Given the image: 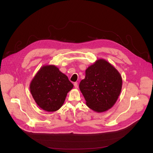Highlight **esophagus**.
Returning a JSON list of instances; mask_svg holds the SVG:
<instances>
[{"label":"esophagus","mask_w":153,"mask_h":153,"mask_svg":"<svg viewBox=\"0 0 153 153\" xmlns=\"http://www.w3.org/2000/svg\"><path fill=\"white\" fill-rule=\"evenodd\" d=\"M74 87L75 88L77 89V88H78V87H79V86H78V83H77V82H75L74 83Z\"/></svg>","instance_id":"obj_1"}]
</instances>
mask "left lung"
Here are the masks:
<instances>
[{"label": "left lung", "mask_w": 153, "mask_h": 153, "mask_svg": "<svg viewBox=\"0 0 153 153\" xmlns=\"http://www.w3.org/2000/svg\"><path fill=\"white\" fill-rule=\"evenodd\" d=\"M122 86L120 74L103 59H97L88 67L85 79L79 84L86 105L97 113L106 111L114 106Z\"/></svg>", "instance_id": "left-lung-1"}]
</instances>
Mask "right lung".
<instances>
[{"instance_id": "obj_1", "label": "right lung", "mask_w": 153, "mask_h": 153, "mask_svg": "<svg viewBox=\"0 0 153 153\" xmlns=\"http://www.w3.org/2000/svg\"><path fill=\"white\" fill-rule=\"evenodd\" d=\"M73 88V85L68 77L54 65H43L30 85V92L36 103L48 112L59 110Z\"/></svg>"}]
</instances>
